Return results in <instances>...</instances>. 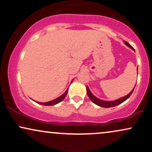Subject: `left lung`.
Masks as SVG:
<instances>
[{
    "mask_svg": "<svg viewBox=\"0 0 152 152\" xmlns=\"http://www.w3.org/2000/svg\"><path fill=\"white\" fill-rule=\"evenodd\" d=\"M124 44H126V45L128 46V47L131 48V49H133V50H135L134 48H133L132 46H131L129 43H127L126 42H124ZM135 85H136V84H135ZM135 87H134V88H135ZM134 88L133 89L132 91H131V92L129 93V94H127V95H126V96L121 97V98L118 99H116V100H114V101H104V100L99 99L95 96L93 94L92 92H91V91L90 90V89H89L88 86H87L86 90H87V93H88L89 98H90V99L92 101V102L94 103V104H95L99 106L103 107V108H111V107L116 106H117V105L122 104V103L125 102V101H126V99H128L129 98V96H130L131 94H132L133 90H134Z\"/></svg>",
    "mask_w": 152,
    "mask_h": 152,
    "instance_id": "8db88e82",
    "label": "left lung"
}]
</instances>
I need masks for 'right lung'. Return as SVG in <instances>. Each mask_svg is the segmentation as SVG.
Wrapping results in <instances>:
<instances>
[{
  "label": "right lung",
  "instance_id": "add662e5",
  "mask_svg": "<svg viewBox=\"0 0 152 152\" xmlns=\"http://www.w3.org/2000/svg\"><path fill=\"white\" fill-rule=\"evenodd\" d=\"M72 81H73V80H72V82H71V83H72ZM67 92H68V89L65 91V92H64V94H62V95H61V96H60L58 97V98L55 99H53V100H52V101H50V102H44V103H43V102H35V101H34V100H33V101H34V102H37V104H41V105H43V106H53V105H56V104H58V103L61 102L63 100L64 98H65V96H66V94H67Z\"/></svg>",
  "mask_w": 152,
  "mask_h": 152
}]
</instances>
